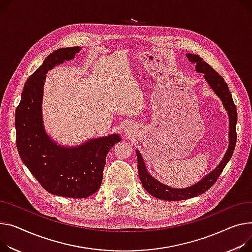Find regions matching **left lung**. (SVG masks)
Segmentation results:
<instances>
[{"label":"left lung","instance_id":"obj_1","mask_svg":"<svg viewBox=\"0 0 252 252\" xmlns=\"http://www.w3.org/2000/svg\"><path fill=\"white\" fill-rule=\"evenodd\" d=\"M187 57L189 59L190 62L195 63V69L199 73H204V77L209 83V85L212 89L216 92V94L221 98L225 108L227 109L230 117V145L227 150V152L217 168L212 171L209 175H207L204 179L197 182L194 186L187 189H172L157 181L155 178L151 176L145 167V163L143 158L140 154L139 151H137V157H138V170L140 180L143 184L144 189L151 194L159 199L165 200H183L188 199L193 196H197L206 192L209 189H211L216 183L217 179L219 178L221 173L223 172L225 166L227 165L228 161L233 155L234 149H235L236 140H237V133H236V124H237V109L236 105L234 104L233 98L227 83L225 82L224 78L215 71L212 66L207 63L202 58L196 56L188 54Z\"/></svg>","mask_w":252,"mask_h":252}]
</instances>
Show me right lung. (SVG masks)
Returning a JSON list of instances; mask_svg holds the SVG:
<instances>
[{
    "label": "right lung",
    "instance_id": "add662e5",
    "mask_svg": "<svg viewBox=\"0 0 252 252\" xmlns=\"http://www.w3.org/2000/svg\"><path fill=\"white\" fill-rule=\"evenodd\" d=\"M79 46L55 50L26 81L15 112L16 145L22 162L49 193L84 198L101 186L106 155L121 142L119 135L95 139L77 148L52 142L44 131L41 99L45 74L56 64L72 60Z\"/></svg>",
    "mask_w": 252,
    "mask_h": 252
}]
</instances>
